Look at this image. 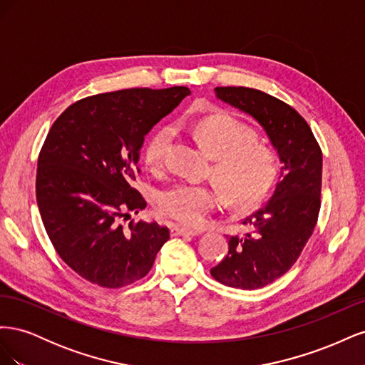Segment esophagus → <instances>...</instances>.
Instances as JSON below:
<instances>
[{"instance_id":"esophagus-1","label":"esophagus","mask_w":365,"mask_h":365,"mask_svg":"<svg viewBox=\"0 0 365 365\" xmlns=\"http://www.w3.org/2000/svg\"><path fill=\"white\" fill-rule=\"evenodd\" d=\"M170 233H172V236H200L202 231L189 230V228H184V227H180V225H173V227H170Z\"/></svg>"}]
</instances>
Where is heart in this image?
Instances as JSON below:
<instances>
[{
	"label": "heart",
	"instance_id": "obj_1",
	"mask_svg": "<svg viewBox=\"0 0 365 365\" xmlns=\"http://www.w3.org/2000/svg\"><path fill=\"white\" fill-rule=\"evenodd\" d=\"M201 145L215 157L213 176L227 200L237 207L260 204L277 182L280 161L272 149L256 145V134L225 113L210 114L192 126ZM173 130L153 132L143 149L152 169H160L170 148ZM222 192L215 184L178 182L165 189L158 200L160 213L187 227L204 222L205 216L222 202Z\"/></svg>",
	"mask_w": 365,
	"mask_h": 365
}]
</instances>
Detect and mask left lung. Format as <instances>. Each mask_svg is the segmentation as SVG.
<instances>
[{
	"mask_svg": "<svg viewBox=\"0 0 365 365\" xmlns=\"http://www.w3.org/2000/svg\"><path fill=\"white\" fill-rule=\"evenodd\" d=\"M215 93L259 121L283 163L268 204L242 222L251 230L231 236L228 254L210 269L231 288L259 289L288 272L312 236L322 207L323 153L307 121L288 103L245 86H217Z\"/></svg>",
	"mask_w": 365,
	"mask_h": 365,
	"instance_id": "left-lung-1",
	"label": "left lung"
}]
</instances>
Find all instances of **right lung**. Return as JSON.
I'll list each match as a JSON object with an SVG mask.
<instances>
[{"label": "right lung", "instance_id": "add662e5", "mask_svg": "<svg viewBox=\"0 0 365 365\" xmlns=\"http://www.w3.org/2000/svg\"><path fill=\"white\" fill-rule=\"evenodd\" d=\"M189 94L185 86L96 94L53 123L38 158L36 201L54 250L85 280L134 283L169 240L168 227L123 220L146 207L132 187L145 137Z\"/></svg>", "mask_w": 365, "mask_h": 365}]
</instances>
